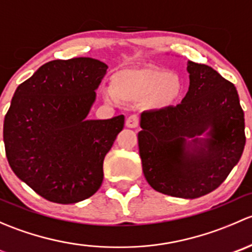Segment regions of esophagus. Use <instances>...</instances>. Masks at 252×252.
<instances>
[{
  "label": "esophagus",
  "instance_id": "1",
  "mask_svg": "<svg viewBox=\"0 0 252 252\" xmlns=\"http://www.w3.org/2000/svg\"><path fill=\"white\" fill-rule=\"evenodd\" d=\"M139 121H140V119H139V117L134 114V116H130L126 118V126H128V128H136V126H139Z\"/></svg>",
  "mask_w": 252,
  "mask_h": 252
}]
</instances>
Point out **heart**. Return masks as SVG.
Instances as JSON below:
<instances>
[{
  "label": "heart",
  "instance_id": "heart-1",
  "mask_svg": "<svg viewBox=\"0 0 252 252\" xmlns=\"http://www.w3.org/2000/svg\"><path fill=\"white\" fill-rule=\"evenodd\" d=\"M182 79L169 70L144 65L123 68L112 75L111 90L105 91V97L111 102H140L154 110L173 106L183 94Z\"/></svg>",
  "mask_w": 252,
  "mask_h": 252
}]
</instances>
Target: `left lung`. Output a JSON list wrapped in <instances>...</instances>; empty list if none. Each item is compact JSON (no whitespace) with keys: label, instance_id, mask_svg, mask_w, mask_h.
<instances>
[{"label":"left lung","instance_id":"8db88e82","mask_svg":"<svg viewBox=\"0 0 252 252\" xmlns=\"http://www.w3.org/2000/svg\"><path fill=\"white\" fill-rule=\"evenodd\" d=\"M187 69L190 85L182 103L144 112L138 141L151 188L196 199L217 189L239 162L245 121L234 84L206 64L189 61ZM205 132L207 138H197Z\"/></svg>","mask_w":252,"mask_h":252}]
</instances>
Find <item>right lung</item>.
Listing matches in <instances>:
<instances>
[{
  "label": "right lung",
  "mask_w": 252,
  "mask_h": 252,
  "mask_svg": "<svg viewBox=\"0 0 252 252\" xmlns=\"http://www.w3.org/2000/svg\"><path fill=\"white\" fill-rule=\"evenodd\" d=\"M107 68L89 57L51 61L14 93L3 122L7 159L48 201L75 204L102 184L103 159L124 126L123 114L86 119Z\"/></svg>",
  "instance_id": "obj_1"
}]
</instances>
